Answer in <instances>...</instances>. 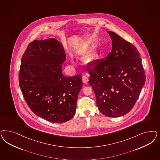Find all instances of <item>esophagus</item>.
Masks as SVG:
<instances>
[{"instance_id": "34e87169", "label": "esophagus", "mask_w": 160, "mask_h": 160, "mask_svg": "<svg viewBox=\"0 0 160 160\" xmlns=\"http://www.w3.org/2000/svg\"><path fill=\"white\" fill-rule=\"evenodd\" d=\"M88 81H89V79L87 76H83L82 77V81L83 82L85 83H87L88 82Z\"/></svg>"}]
</instances>
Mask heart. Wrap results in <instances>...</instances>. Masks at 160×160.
Masks as SVG:
<instances>
[{"mask_svg":"<svg viewBox=\"0 0 160 160\" xmlns=\"http://www.w3.org/2000/svg\"><path fill=\"white\" fill-rule=\"evenodd\" d=\"M97 55L95 52H91L87 53L85 57L83 58V61L85 64L90 65L92 64L93 62L95 61L96 59Z\"/></svg>","mask_w":160,"mask_h":160,"instance_id":"heart-1","label":"heart"}]
</instances>
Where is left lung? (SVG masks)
I'll return each instance as SVG.
<instances>
[{
	"instance_id": "obj_1",
	"label": "left lung",
	"mask_w": 160,
	"mask_h": 160,
	"mask_svg": "<svg viewBox=\"0 0 160 160\" xmlns=\"http://www.w3.org/2000/svg\"><path fill=\"white\" fill-rule=\"evenodd\" d=\"M112 51L88 69L100 112L108 117L123 116L134 107L145 82L139 52L111 31Z\"/></svg>"
}]
</instances>
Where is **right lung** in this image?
Instances as JSON below:
<instances>
[{"label": "right lung", "instance_id": "right-lung-1", "mask_svg": "<svg viewBox=\"0 0 160 160\" xmlns=\"http://www.w3.org/2000/svg\"><path fill=\"white\" fill-rule=\"evenodd\" d=\"M65 59L62 43L50 38L32 42L21 60L19 82L26 103L36 115L54 123L73 118L82 87L81 74H62Z\"/></svg>", "mask_w": 160, "mask_h": 160}]
</instances>
